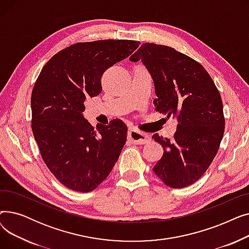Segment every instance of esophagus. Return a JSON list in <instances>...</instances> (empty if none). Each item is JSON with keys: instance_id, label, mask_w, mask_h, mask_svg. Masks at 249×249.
Returning a JSON list of instances; mask_svg holds the SVG:
<instances>
[{"instance_id": "34e87169", "label": "esophagus", "mask_w": 249, "mask_h": 249, "mask_svg": "<svg viewBox=\"0 0 249 249\" xmlns=\"http://www.w3.org/2000/svg\"><path fill=\"white\" fill-rule=\"evenodd\" d=\"M128 138L131 140L135 144H144L149 141V136L143 134L134 129H130L128 131Z\"/></svg>"}]
</instances>
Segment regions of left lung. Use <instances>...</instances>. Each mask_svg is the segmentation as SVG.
<instances>
[{
    "label": "left lung",
    "mask_w": 249,
    "mask_h": 249,
    "mask_svg": "<svg viewBox=\"0 0 249 249\" xmlns=\"http://www.w3.org/2000/svg\"><path fill=\"white\" fill-rule=\"evenodd\" d=\"M129 59H141L150 72L155 111L178 119L173 139L152 136L163 147L152 171L171 188L191 186L210 166L224 134L219 90L202 64L173 47L146 42Z\"/></svg>",
    "instance_id": "obj_1"
}]
</instances>
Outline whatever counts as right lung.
I'll list each match as a JSON object with an SVG mask.
<instances>
[{
    "label": "right lung",
    "mask_w": 249,
    "mask_h": 249,
    "mask_svg": "<svg viewBox=\"0 0 249 249\" xmlns=\"http://www.w3.org/2000/svg\"><path fill=\"white\" fill-rule=\"evenodd\" d=\"M134 40L80 42L44 65L31 95L32 132L42 159L67 188L90 192L107 178L127 140L119 119L94 128L84 118L85 101L102 91L105 71L139 46Z\"/></svg>",
    "instance_id": "obj_1"
}]
</instances>
